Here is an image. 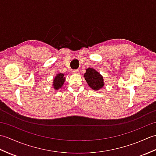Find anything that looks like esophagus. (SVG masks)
Segmentation results:
<instances>
[{"instance_id": "esophagus-1", "label": "esophagus", "mask_w": 156, "mask_h": 156, "mask_svg": "<svg viewBox=\"0 0 156 156\" xmlns=\"http://www.w3.org/2000/svg\"><path fill=\"white\" fill-rule=\"evenodd\" d=\"M72 72L73 74H79V71L78 70V69H74V70L72 71Z\"/></svg>"}]
</instances>
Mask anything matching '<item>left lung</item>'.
Segmentation results:
<instances>
[{"instance_id":"left-lung-1","label":"left lung","mask_w":156,"mask_h":156,"mask_svg":"<svg viewBox=\"0 0 156 156\" xmlns=\"http://www.w3.org/2000/svg\"><path fill=\"white\" fill-rule=\"evenodd\" d=\"M84 77L89 87L92 90H98L103 88L105 85L103 76L95 69L88 68L84 74Z\"/></svg>"}]
</instances>
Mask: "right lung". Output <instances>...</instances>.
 I'll return each instance as SVG.
<instances>
[{
    "instance_id": "add662e5",
    "label": "right lung",
    "mask_w": 156,
    "mask_h": 156,
    "mask_svg": "<svg viewBox=\"0 0 156 156\" xmlns=\"http://www.w3.org/2000/svg\"><path fill=\"white\" fill-rule=\"evenodd\" d=\"M66 81L65 74L62 73H59L55 76V78L53 79V88L55 89V90H58L60 89L64 86V82Z\"/></svg>"
}]
</instances>
